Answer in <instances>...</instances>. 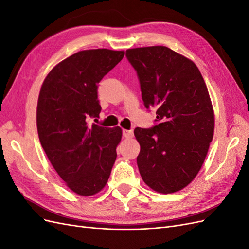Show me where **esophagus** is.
<instances>
[{"mask_svg":"<svg viewBox=\"0 0 249 249\" xmlns=\"http://www.w3.org/2000/svg\"><path fill=\"white\" fill-rule=\"evenodd\" d=\"M123 135H124V137H125V138H132L133 137V131L132 130H124Z\"/></svg>","mask_w":249,"mask_h":249,"instance_id":"34e87169","label":"esophagus"}]
</instances>
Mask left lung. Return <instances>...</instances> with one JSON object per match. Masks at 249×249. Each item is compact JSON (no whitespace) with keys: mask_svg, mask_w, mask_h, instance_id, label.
Listing matches in <instances>:
<instances>
[{"mask_svg":"<svg viewBox=\"0 0 249 249\" xmlns=\"http://www.w3.org/2000/svg\"><path fill=\"white\" fill-rule=\"evenodd\" d=\"M144 106L157 109V125L136 127L137 165L153 190L168 194L189 185L200 170L214 135V110L199 70L163 46L129 49Z\"/></svg>","mask_w":249,"mask_h":249,"instance_id":"obj_1","label":"left lung"}]
</instances>
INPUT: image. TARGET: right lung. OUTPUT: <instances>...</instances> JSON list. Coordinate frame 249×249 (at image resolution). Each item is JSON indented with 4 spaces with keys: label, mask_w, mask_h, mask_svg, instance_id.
<instances>
[{
    "label": "right lung",
    "mask_w": 249,
    "mask_h": 249,
    "mask_svg": "<svg viewBox=\"0 0 249 249\" xmlns=\"http://www.w3.org/2000/svg\"><path fill=\"white\" fill-rule=\"evenodd\" d=\"M124 56L108 49L78 52L58 63L40 88L36 123L41 146L66 186L82 196L106 186L116 160L122 129L90 125L87 118L99 117L97 84Z\"/></svg>",
    "instance_id": "add662e5"
}]
</instances>
